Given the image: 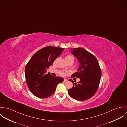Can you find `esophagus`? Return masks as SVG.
<instances>
[{
    "label": "esophagus",
    "instance_id": "34e87169",
    "mask_svg": "<svg viewBox=\"0 0 127 127\" xmlns=\"http://www.w3.org/2000/svg\"><path fill=\"white\" fill-rule=\"evenodd\" d=\"M68 80H66V79H64V82H67Z\"/></svg>",
    "mask_w": 127,
    "mask_h": 127
}]
</instances>
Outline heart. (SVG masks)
Listing matches in <instances>:
<instances>
[{"label": "heart", "mask_w": 127, "mask_h": 127, "mask_svg": "<svg viewBox=\"0 0 127 127\" xmlns=\"http://www.w3.org/2000/svg\"><path fill=\"white\" fill-rule=\"evenodd\" d=\"M65 61H66V62L71 61H73V62H74V58L72 56H71V55H67V56H66L65 57ZM64 74H65V73H64V72H63V71H61V72H60V74H61V75H64Z\"/></svg>", "instance_id": "b5f03b06"}]
</instances>
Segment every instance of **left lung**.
<instances>
[{"label": "left lung", "instance_id": "8db88e82", "mask_svg": "<svg viewBox=\"0 0 127 127\" xmlns=\"http://www.w3.org/2000/svg\"><path fill=\"white\" fill-rule=\"evenodd\" d=\"M70 49L80 64L78 71L71 76L80 78V81L74 83L69 79L73 86L68 90V93L75 100H86L92 97L98 90L102 74L101 68L96 58L87 50L81 47Z\"/></svg>", "mask_w": 127, "mask_h": 127}]
</instances>
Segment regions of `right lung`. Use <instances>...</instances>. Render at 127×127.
<instances>
[{
    "instance_id": "right-lung-1",
    "label": "right lung",
    "mask_w": 127,
    "mask_h": 127,
    "mask_svg": "<svg viewBox=\"0 0 127 127\" xmlns=\"http://www.w3.org/2000/svg\"><path fill=\"white\" fill-rule=\"evenodd\" d=\"M64 48L45 47L31 57L25 68L27 86L31 92L39 98H46L54 94L57 86L64 81L61 77H54L46 69L62 54Z\"/></svg>"
}]
</instances>
